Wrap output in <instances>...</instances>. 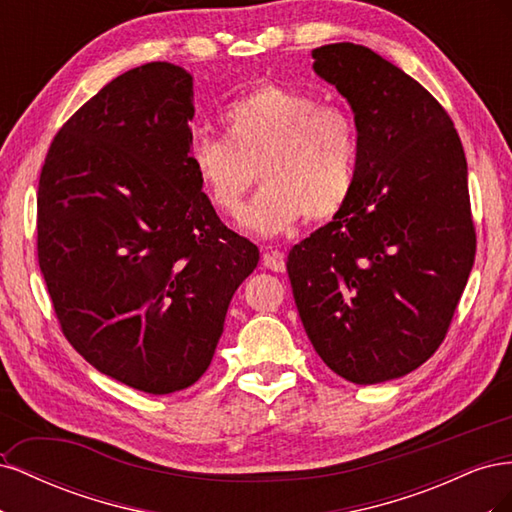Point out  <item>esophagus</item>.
<instances>
[{
    "instance_id": "obj_1",
    "label": "esophagus",
    "mask_w": 512,
    "mask_h": 512,
    "mask_svg": "<svg viewBox=\"0 0 512 512\" xmlns=\"http://www.w3.org/2000/svg\"><path fill=\"white\" fill-rule=\"evenodd\" d=\"M262 262H265V267L275 271V273H282L286 271V258H284V252L280 250H273V247H269V250L262 254Z\"/></svg>"
}]
</instances>
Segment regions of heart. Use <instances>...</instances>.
I'll list each match as a JSON object with an SVG mask.
<instances>
[{
  "label": "heart",
  "instance_id": "obj_1",
  "mask_svg": "<svg viewBox=\"0 0 512 512\" xmlns=\"http://www.w3.org/2000/svg\"><path fill=\"white\" fill-rule=\"evenodd\" d=\"M222 128L226 138L198 134L188 151L198 188L222 215L239 213L254 170L262 190L243 224L258 235H280L301 215L331 220L346 207L359 164V134L346 108L265 83L224 108Z\"/></svg>",
  "mask_w": 512,
  "mask_h": 512
}]
</instances>
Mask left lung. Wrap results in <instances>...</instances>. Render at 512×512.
<instances>
[{
	"label": "left lung",
	"instance_id": "left-lung-1",
	"mask_svg": "<svg viewBox=\"0 0 512 512\" xmlns=\"http://www.w3.org/2000/svg\"><path fill=\"white\" fill-rule=\"evenodd\" d=\"M314 70L352 106L354 190L288 254L303 329L354 384L410 374L440 348L476 254L468 164L442 104L367 46L324 44Z\"/></svg>",
	"mask_w": 512,
	"mask_h": 512
}]
</instances>
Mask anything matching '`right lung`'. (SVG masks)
I'll list each match as a JSON object with an SVG mask.
<instances>
[{
  "label": "right lung",
  "instance_id": "add662e5",
  "mask_svg": "<svg viewBox=\"0 0 512 512\" xmlns=\"http://www.w3.org/2000/svg\"><path fill=\"white\" fill-rule=\"evenodd\" d=\"M190 72H123L55 134L38 183V262L66 339L136 391L188 389L211 365L258 247L190 166Z\"/></svg>",
  "mask_w": 512,
  "mask_h": 512
}]
</instances>
